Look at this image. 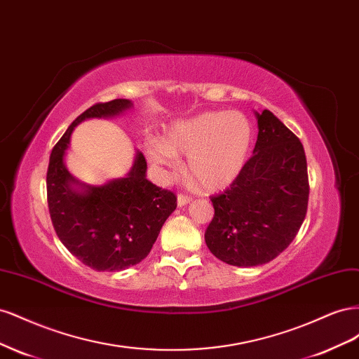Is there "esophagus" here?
I'll use <instances>...</instances> for the list:
<instances>
[{
    "label": "esophagus",
    "instance_id": "esophagus-1",
    "mask_svg": "<svg viewBox=\"0 0 359 359\" xmlns=\"http://www.w3.org/2000/svg\"><path fill=\"white\" fill-rule=\"evenodd\" d=\"M190 198L189 196H186V194H178V198H177V203H178V206H184V205H187V203H190Z\"/></svg>",
    "mask_w": 359,
    "mask_h": 359
}]
</instances>
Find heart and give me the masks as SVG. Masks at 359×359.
I'll use <instances>...</instances> for the list:
<instances>
[{
    "mask_svg": "<svg viewBox=\"0 0 359 359\" xmlns=\"http://www.w3.org/2000/svg\"><path fill=\"white\" fill-rule=\"evenodd\" d=\"M252 144V124L235 111H210L173 123L163 140L147 147L149 161L169 173L178 166V154L187 156L186 172L203 191L226 189L240 175Z\"/></svg>",
    "mask_w": 359,
    "mask_h": 359,
    "instance_id": "heart-1",
    "label": "heart"
}]
</instances>
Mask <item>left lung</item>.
Returning a JSON list of instances; mask_svg holds the SVG:
<instances>
[{
	"mask_svg": "<svg viewBox=\"0 0 359 359\" xmlns=\"http://www.w3.org/2000/svg\"><path fill=\"white\" fill-rule=\"evenodd\" d=\"M253 156L229 189L212 196L205 231L210 252L233 266H259L295 240L309 203L307 160L299 139L269 111L255 112Z\"/></svg>",
	"mask_w": 359,
	"mask_h": 359,
	"instance_id": "8db88e82",
	"label": "left lung"
}]
</instances>
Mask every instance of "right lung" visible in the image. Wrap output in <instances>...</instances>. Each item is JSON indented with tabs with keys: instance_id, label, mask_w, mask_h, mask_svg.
Masks as SVG:
<instances>
[{
	"instance_id": "add662e5",
	"label": "right lung",
	"mask_w": 359,
	"mask_h": 359,
	"mask_svg": "<svg viewBox=\"0 0 359 359\" xmlns=\"http://www.w3.org/2000/svg\"><path fill=\"white\" fill-rule=\"evenodd\" d=\"M132 107L127 99L91 106L70 124L49 158L46 186L52 224L69 252L95 271H123L144 260L177 208L175 194L147 180V160L140 151L126 177L102 186L81 182L66 166L76 126L90 118L121 115Z\"/></svg>"
}]
</instances>
